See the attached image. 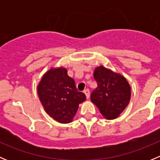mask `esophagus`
Segmentation results:
<instances>
[{
  "label": "esophagus",
  "instance_id": "obj_1",
  "mask_svg": "<svg viewBox=\"0 0 160 160\" xmlns=\"http://www.w3.org/2000/svg\"><path fill=\"white\" fill-rule=\"evenodd\" d=\"M84 93H85V95H86V97H87V98H90V90H89V89H86L84 90Z\"/></svg>",
  "mask_w": 160,
  "mask_h": 160
}]
</instances>
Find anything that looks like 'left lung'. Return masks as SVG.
<instances>
[{
	"instance_id": "8db88e82",
	"label": "left lung",
	"mask_w": 160,
	"mask_h": 160,
	"mask_svg": "<svg viewBox=\"0 0 160 160\" xmlns=\"http://www.w3.org/2000/svg\"><path fill=\"white\" fill-rule=\"evenodd\" d=\"M93 78L98 88L92 91L90 100L105 118H116L130 101L131 88L128 81L102 66L95 69Z\"/></svg>"
}]
</instances>
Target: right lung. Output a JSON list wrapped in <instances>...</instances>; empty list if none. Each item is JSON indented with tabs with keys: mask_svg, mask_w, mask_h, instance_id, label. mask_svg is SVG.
Instances as JSON below:
<instances>
[{
	"mask_svg": "<svg viewBox=\"0 0 160 160\" xmlns=\"http://www.w3.org/2000/svg\"><path fill=\"white\" fill-rule=\"evenodd\" d=\"M37 88L46 112L60 123L72 122L79 104L86 100V95L78 91L75 81L69 77L65 68L49 70Z\"/></svg>",
	"mask_w": 160,
	"mask_h": 160,
	"instance_id": "right-lung-1",
	"label": "right lung"
}]
</instances>
